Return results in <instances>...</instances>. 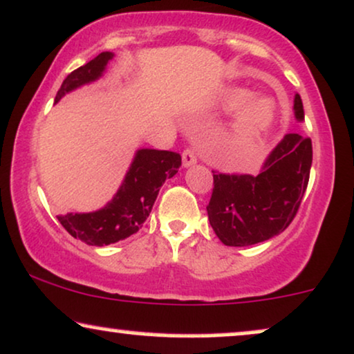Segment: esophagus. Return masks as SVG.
I'll list each match as a JSON object with an SVG mask.
<instances>
[{"mask_svg": "<svg viewBox=\"0 0 354 354\" xmlns=\"http://www.w3.org/2000/svg\"><path fill=\"white\" fill-rule=\"evenodd\" d=\"M196 163V153L193 150H185L183 151V166L188 168V166H193Z\"/></svg>", "mask_w": 354, "mask_h": 354, "instance_id": "1", "label": "esophagus"}]
</instances>
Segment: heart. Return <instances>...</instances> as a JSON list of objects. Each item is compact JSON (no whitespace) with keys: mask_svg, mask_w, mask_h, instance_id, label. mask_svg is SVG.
<instances>
[{"mask_svg":"<svg viewBox=\"0 0 354 354\" xmlns=\"http://www.w3.org/2000/svg\"><path fill=\"white\" fill-rule=\"evenodd\" d=\"M252 99V92L247 88H229L221 97V107L227 112L246 107L237 113L227 131L224 133L223 145L229 153H245L257 145L267 133L274 122V107L266 99Z\"/></svg>","mask_w":354,"mask_h":354,"instance_id":"1","label":"heart"}]
</instances>
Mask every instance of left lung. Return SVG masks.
Masks as SVG:
<instances>
[{"label": "left lung", "instance_id": "left-lung-1", "mask_svg": "<svg viewBox=\"0 0 354 354\" xmlns=\"http://www.w3.org/2000/svg\"><path fill=\"white\" fill-rule=\"evenodd\" d=\"M293 110L297 120L304 122L299 93H295ZM312 158V140L288 133L270 151L259 174L212 171L214 188L206 209L219 241L225 245L244 247L283 232L304 199Z\"/></svg>", "mask_w": 354, "mask_h": 354}]
</instances>
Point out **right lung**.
I'll return each mask as SVG.
<instances>
[{
    "instance_id": "right-lung-1",
    "label": "right lung",
    "mask_w": 354,
    "mask_h": 354,
    "mask_svg": "<svg viewBox=\"0 0 354 354\" xmlns=\"http://www.w3.org/2000/svg\"><path fill=\"white\" fill-rule=\"evenodd\" d=\"M112 53H100L95 59L71 72L59 88L55 102L80 85L102 77ZM181 166L180 153L142 148L135 153L129 171L112 201L93 212H67L57 216L59 223L75 239L88 245H109L138 232L150 216L160 188Z\"/></svg>"
}]
</instances>
